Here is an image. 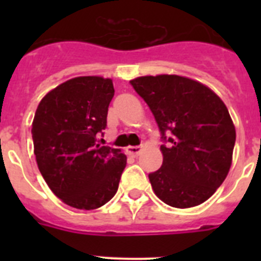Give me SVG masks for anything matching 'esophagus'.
I'll list each match as a JSON object with an SVG mask.
<instances>
[{"label":"esophagus","mask_w":261,"mask_h":261,"mask_svg":"<svg viewBox=\"0 0 261 261\" xmlns=\"http://www.w3.org/2000/svg\"><path fill=\"white\" fill-rule=\"evenodd\" d=\"M141 150H142V146H128L126 147V151H128L129 154H132L133 156L140 155Z\"/></svg>","instance_id":"1"}]
</instances>
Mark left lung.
Returning <instances> with one entry per match:
<instances>
[{
	"label": "left lung",
	"instance_id": "8db88e82",
	"mask_svg": "<svg viewBox=\"0 0 261 261\" xmlns=\"http://www.w3.org/2000/svg\"><path fill=\"white\" fill-rule=\"evenodd\" d=\"M158 124L163 163L149 174L159 199L174 208L202 204L223 183L235 145L225 103L209 87L180 75L130 81Z\"/></svg>",
	"mask_w": 261,
	"mask_h": 261
}]
</instances>
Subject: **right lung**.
<instances>
[{"label":"right lung","instance_id":"right-lung-1","mask_svg":"<svg viewBox=\"0 0 261 261\" xmlns=\"http://www.w3.org/2000/svg\"><path fill=\"white\" fill-rule=\"evenodd\" d=\"M114 94L110 78H71L41 99L35 112L31 133L40 174L73 208H100L119 188L126 156L96 141Z\"/></svg>","mask_w":261,"mask_h":261}]
</instances>
